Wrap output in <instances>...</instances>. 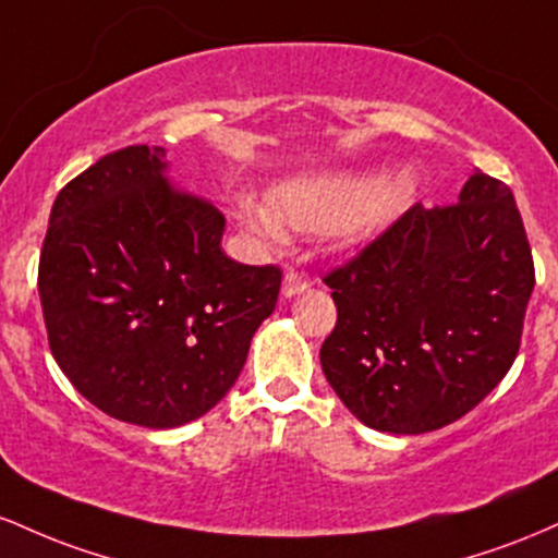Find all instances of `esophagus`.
Segmentation results:
<instances>
[{
	"label": "esophagus",
	"instance_id": "34e87169",
	"mask_svg": "<svg viewBox=\"0 0 558 558\" xmlns=\"http://www.w3.org/2000/svg\"><path fill=\"white\" fill-rule=\"evenodd\" d=\"M306 288V278L296 270H288L286 278H283V296L291 299L296 296V293H301Z\"/></svg>",
	"mask_w": 558,
	"mask_h": 558
}]
</instances>
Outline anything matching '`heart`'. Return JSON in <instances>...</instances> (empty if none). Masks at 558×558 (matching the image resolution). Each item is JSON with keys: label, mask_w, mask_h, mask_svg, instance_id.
I'll return each mask as SVG.
<instances>
[{"label": "heart", "mask_w": 558, "mask_h": 558, "mask_svg": "<svg viewBox=\"0 0 558 558\" xmlns=\"http://www.w3.org/2000/svg\"><path fill=\"white\" fill-rule=\"evenodd\" d=\"M417 181L412 170H390L373 178L369 172H323L280 183L270 202L254 196L239 198V217L265 243H283L291 230H328L338 246H360L399 215L414 196Z\"/></svg>", "instance_id": "obj_1"}]
</instances>
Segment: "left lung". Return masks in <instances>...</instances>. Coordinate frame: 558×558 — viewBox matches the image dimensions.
I'll list each match as a JSON object with an SVG mask.
<instances>
[{"label": "left lung", "instance_id": "obj_1", "mask_svg": "<svg viewBox=\"0 0 558 558\" xmlns=\"http://www.w3.org/2000/svg\"><path fill=\"white\" fill-rule=\"evenodd\" d=\"M325 283L338 323L319 362L338 399L373 430L420 435L509 373L535 267L514 194L475 170L457 204H414Z\"/></svg>", "mask_w": 558, "mask_h": 558}]
</instances>
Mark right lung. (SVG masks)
<instances>
[{
	"label": "right lung",
	"instance_id": "obj_1",
	"mask_svg": "<svg viewBox=\"0 0 558 558\" xmlns=\"http://www.w3.org/2000/svg\"><path fill=\"white\" fill-rule=\"evenodd\" d=\"M162 146H125L54 198L38 259L49 349L81 396L131 425H185L239 380L280 267L220 248L226 217L165 178Z\"/></svg>",
	"mask_w": 558,
	"mask_h": 558
}]
</instances>
